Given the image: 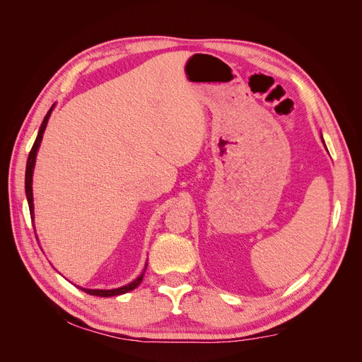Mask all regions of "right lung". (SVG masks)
<instances>
[{"label":"right lung","mask_w":362,"mask_h":362,"mask_svg":"<svg viewBox=\"0 0 362 362\" xmlns=\"http://www.w3.org/2000/svg\"><path fill=\"white\" fill-rule=\"evenodd\" d=\"M54 105L49 108V112L47 113L45 119H43V122L39 128V133H37V137H36V141L35 145H33L30 154H28V160H27V169H25V194H27V201H28V206H30V216L33 218V187H31V181H33V169H35V161H36V154H37V149L40 146V141H42V137H43V133H45V128H47V124H48V119L51 116V112H52ZM144 273L145 270L141 272V275L133 281L131 284H128V286L125 287H120V288H115V290H87V288H81L83 291H86L87 294H92V296H101V298H110V296H117V294H124L127 291H131L134 290L139 284L141 282V279H144Z\"/></svg>","instance_id":"right-lung-1"}]
</instances>
